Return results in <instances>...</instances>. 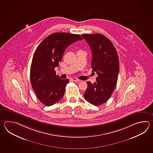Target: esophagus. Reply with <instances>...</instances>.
Listing matches in <instances>:
<instances>
[{"label":"esophagus","instance_id":"1","mask_svg":"<svg viewBox=\"0 0 153 153\" xmlns=\"http://www.w3.org/2000/svg\"><path fill=\"white\" fill-rule=\"evenodd\" d=\"M72 80L73 81H76V82H80V81H81V80H79V79L75 78H72Z\"/></svg>","mask_w":153,"mask_h":153}]
</instances>
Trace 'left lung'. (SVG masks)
<instances>
[{
	"label": "left lung",
	"instance_id": "1",
	"mask_svg": "<svg viewBox=\"0 0 153 153\" xmlns=\"http://www.w3.org/2000/svg\"><path fill=\"white\" fill-rule=\"evenodd\" d=\"M90 46L92 58V72L97 74L96 82L88 81L84 94L85 100L96 106L110 98L117 83L119 61L117 51L112 42L101 34L82 35Z\"/></svg>",
	"mask_w": 153,
	"mask_h": 153
}]
</instances>
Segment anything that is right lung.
Here are the masks:
<instances>
[{"instance_id": "right-lung-1", "label": "right lung", "mask_w": 153, "mask_h": 153, "mask_svg": "<svg viewBox=\"0 0 153 153\" xmlns=\"http://www.w3.org/2000/svg\"><path fill=\"white\" fill-rule=\"evenodd\" d=\"M81 40L79 34L56 33L44 39L36 49L30 66V82L36 97L46 106L55 104L63 97L69 80L59 78L55 68L65 49Z\"/></svg>"}]
</instances>
